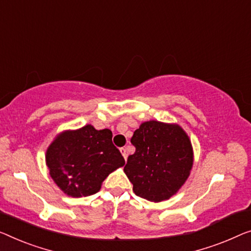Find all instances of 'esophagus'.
Instances as JSON below:
<instances>
[{"label": "esophagus", "instance_id": "1", "mask_svg": "<svg viewBox=\"0 0 251 251\" xmlns=\"http://www.w3.org/2000/svg\"><path fill=\"white\" fill-rule=\"evenodd\" d=\"M121 153L123 154V156H124V159L126 160L127 159V151L125 148H121Z\"/></svg>", "mask_w": 251, "mask_h": 251}]
</instances>
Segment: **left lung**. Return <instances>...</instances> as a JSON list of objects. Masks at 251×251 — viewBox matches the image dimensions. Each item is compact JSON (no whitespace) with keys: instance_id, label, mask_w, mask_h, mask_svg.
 Returning <instances> with one entry per match:
<instances>
[{"instance_id":"left-lung-1","label":"left lung","mask_w":251,"mask_h":251,"mask_svg":"<svg viewBox=\"0 0 251 251\" xmlns=\"http://www.w3.org/2000/svg\"><path fill=\"white\" fill-rule=\"evenodd\" d=\"M130 143L135 147L124 173L137 196L162 201L175 195L189 177L194 162L193 147L177 124L158 121L142 123Z\"/></svg>"}]
</instances>
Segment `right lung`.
I'll list each match as a JSON object with an SVG mask.
<instances>
[{
	"instance_id": "right-lung-1",
	"label": "right lung",
	"mask_w": 251,
	"mask_h": 251,
	"mask_svg": "<svg viewBox=\"0 0 251 251\" xmlns=\"http://www.w3.org/2000/svg\"><path fill=\"white\" fill-rule=\"evenodd\" d=\"M110 129L85 125L64 130L55 137L46 151V164L55 184L72 197L98 193L109 174L125 164L113 144Z\"/></svg>"
}]
</instances>
